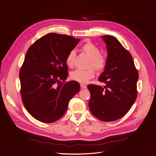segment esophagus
I'll use <instances>...</instances> for the list:
<instances>
[{"label":"esophagus","instance_id":"1","mask_svg":"<svg viewBox=\"0 0 156 156\" xmlns=\"http://www.w3.org/2000/svg\"><path fill=\"white\" fill-rule=\"evenodd\" d=\"M80 86L82 89H86L87 87V86L85 85V84H80Z\"/></svg>","mask_w":156,"mask_h":156}]
</instances>
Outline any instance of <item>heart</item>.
Segmentation results:
<instances>
[{"label":"heart","mask_w":156,"mask_h":156,"mask_svg":"<svg viewBox=\"0 0 156 156\" xmlns=\"http://www.w3.org/2000/svg\"><path fill=\"white\" fill-rule=\"evenodd\" d=\"M81 49L90 58L89 66H92L98 71L105 69L107 65V59L100 55V49L98 46L91 42H87L82 45ZM74 57L75 51L71 50L66 59V63L68 67H72L73 66ZM94 76L95 71L92 68L87 70L77 69L70 73V78L81 83H86Z\"/></svg>","instance_id":"b5f03b06"}]
</instances>
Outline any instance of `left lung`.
Returning <instances> with one entry per match:
<instances>
[{
	"mask_svg": "<svg viewBox=\"0 0 156 156\" xmlns=\"http://www.w3.org/2000/svg\"><path fill=\"white\" fill-rule=\"evenodd\" d=\"M100 37L107 44V65L98 78L105 83L100 86L89 84L90 93L89 108L98 119L110 122L124 116L136 98L138 73L129 52L114 37Z\"/></svg>",
	"mask_w": 156,
	"mask_h": 156,
	"instance_id": "8db88e82",
	"label": "left lung"
}]
</instances>
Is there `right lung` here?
<instances>
[{"mask_svg": "<svg viewBox=\"0 0 156 156\" xmlns=\"http://www.w3.org/2000/svg\"><path fill=\"white\" fill-rule=\"evenodd\" d=\"M80 41L50 33L28 49L20 72L21 94L26 110L38 121L52 123L59 119L80 91L77 81L64 83L69 75L66 57Z\"/></svg>", "mask_w": 156, "mask_h": 156, "instance_id": "right-lung-1", "label": "right lung"}]
</instances>
